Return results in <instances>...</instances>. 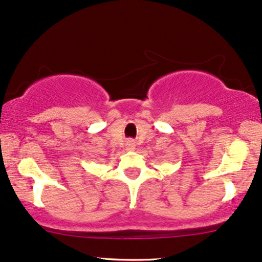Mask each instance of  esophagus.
I'll return each mask as SVG.
<instances>
[{
  "mask_svg": "<svg viewBox=\"0 0 262 262\" xmlns=\"http://www.w3.org/2000/svg\"><path fill=\"white\" fill-rule=\"evenodd\" d=\"M125 146H127V150H133L134 149V143H133V141H127Z\"/></svg>",
  "mask_w": 262,
  "mask_h": 262,
  "instance_id": "34e87169",
  "label": "esophagus"
}]
</instances>
